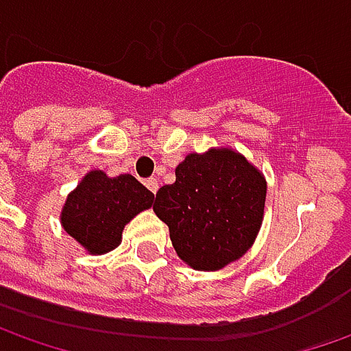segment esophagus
I'll list each match as a JSON object with an SVG mask.
<instances>
[{
    "label": "esophagus",
    "mask_w": 351,
    "mask_h": 351,
    "mask_svg": "<svg viewBox=\"0 0 351 351\" xmlns=\"http://www.w3.org/2000/svg\"><path fill=\"white\" fill-rule=\"evenodd\" d=\"M146 187H148V189H150L152 193H156L160 185H158V182H156V180H146Z\"/></svg>",
    "instance_id": "34e87169"
}]
</instances>
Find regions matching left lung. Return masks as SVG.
<instances>
[{
	"label": "left lung",
	"mask_w": 351,
	"mask_h": 351,
	"mask_svg": "<svg viewBox=\"0 0 351 351\" xmlns=\"http://www.w3.org/2000/svg\"><path fill=\"white\" fill-rule=\"evenodd\" d=\"M267 183L260 169L232 148L187 154L176 182L156 193L154 213L168 224L180 260L217 271L240 260L263 221Z\"/></svg>",
	"instance_id": "left-lung-1"
}]
</instances>
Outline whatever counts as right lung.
I'll use <instances>...</instances> for the list:
<instances>
[{
  "instance_id": "obj_1",
  "label": "right lung",
  "mask_w": 351,
  "mask_h": 351,
  "mask_svg": "<svg viewBox=\"0 0 351 351\" xmlns=\"http://www.w3.org/2000/svg\"><path fill=\"white\" fill-rule=\"evenodd\" d=\"M152 203L154 193L134 176L109 178L103 169H91L66 197L60 224L88 254L101 256L121 244L125 226Z\"/></svg>"
}]
</instances>
